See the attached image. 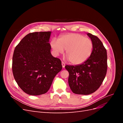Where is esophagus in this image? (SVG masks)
<instances>
[{"label": "esophagus", "instance_id": "1", "mask_svg": "<svg viewBox=\"0 0 123 123\" xmlns=\"http://www.w3.org/2000/svg\"><path fill=\"white\" fill-rule=\"evenodd\" d=\"M62 68H65V62H62Z\"/></svg>", "mask_w": 123, "mask_h": 123}]
</instances>
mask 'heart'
<instances>
[{
  "mask_svg": "<svg viewBox=\"0 0 123 123\" xmlns=\"http://www.w3.org/2000/svg\"><path fill=\"white\" fill-rule=\"evenodd\" d=\"M50 45L56 55L62 54L64 49L70 62L78 65L83 64L90 56L93 43L89 38L79 33H70L51 40Z\"/></svg>",
  "mask_w": 123,
  "mask_h": 123,
  "instance_id": "obj_1",
  "label": "heart"
}]
</instances>
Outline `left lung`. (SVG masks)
I'll list each match as a JSON object with an SVG mask.
<instances>
[{
  "label": "left lung",
  "instance_id": "8db88e82",
  "mask_svg": "<svg viewBox=\"0 0 123 123\" xmlns=\"http://www.w3.org/2000/svg\"><path fill=\"white\" fill-rule=\"evenodd\" d=\"M93 48L91 56L82 64L65 66L69 73L68 83L75 94L88 95L96 91L102 85L107 70V51L97 36L88 33Z\"/></svg>",
  "mask_w": 123,
  "mask_h": 123
}]
</instances>
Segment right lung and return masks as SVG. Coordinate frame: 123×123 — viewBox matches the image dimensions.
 <instances>
[{
	"label": "right lung",
	"mask_w": 123,
	"mask_h": 123,
	"mask_svg": "<svg viewBox=\"0 0 123 123\" xmlns=\"http://www.w3.org/2000/svg\"><path fill=\"white\" fill-rule=\"evenodd\" d=\"M51 33H29L15 48L12 59L14 77L22 90L29 95L46 93L62 69L61 61L51 53Z\"/></svg>",
	"instance_id": "1"
}]
</instances>
